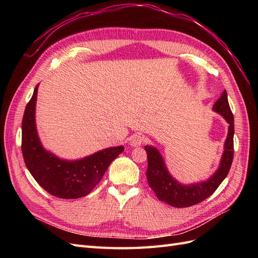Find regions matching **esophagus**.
<instances>
[{"label":"esophagus","instance_id":"esophagus-1","mask_svg":"<svg viewBox=\"0 0 258 258\" xmlns=\"http://www.w3.org/2000/svg\"><path fill=\"white\" fill-rule=\"evenodd\" d=\"M144 142V138L141 135H135L130 140V145L138 147L140 145H142Z\"/></svg>","mask_w":258,"mask_h":258}]
</instances>
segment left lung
<instances>
[{"label":"left lung","mask_w":258,"mask_h":258,"mask_svg":"<svg viewBox=\"0 0 258 258\" xmlns=\"http://www.w3.org/2000/svg\"><path fill=\"white\" fill-rule=\"evenodd\" d=\"M212 110L220 114L228 122V135L224 143V152L217 170L206 181L192 184H182L170 174L165 159L160 152L152 145L144 148L147 153V171L146 177L148 185L155 191L156 196L171 207L186 208L197 205L212 195L221 183L227 176L233 159V134L235 123L233 115L228 103L227 92L222 93L213 105Z\"/></svg>","instance_id":"obj_1"}]
</instances>
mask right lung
<instances>
[{"mask_svg": "<svg viewBox=\"0 0 258 258\" xmlns=\"http://www.w3.org/2000/svg\"><path fill=\"white\" fill-rule=\"evenodd\" d=\"M37 89L38 85L26 106L22 118L21 150L26 166L35 181L54 197L77 199L87 196L124 147H107L75 160L62 159L47 151L36 129Z\"/></svg>", "mask_w": 258, "mask_h": 258, "instance_id": "right-lung-1", "label": "right lung"}]
</instances>
